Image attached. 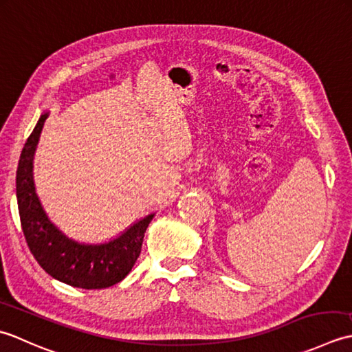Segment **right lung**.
Here are the masks:
<instances>
[{
	"instance_id": "obj_1",
	"label": "right lung",
	"mask_w": 352,
	"mask_h": 352,
	"mask_svg": "<svg viewBox=\"0 0 352 352\" xmlns=\"http://www.w3.org/2000/svg\"><path fill=\"white\" fill-rule=\"evenodd\" d=\"M47 117L48 113L39 118L27 138L16 170L18 211L27 246L39 266L59 281L88 290L106 289L132 270L153 214L104 245H80L67 239L48 220L34 192L32 161Z\"/></svg>"
}]
</instances>
